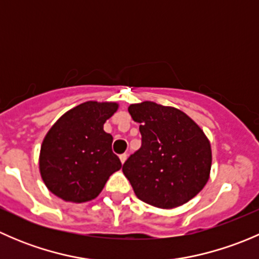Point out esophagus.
I'll list each match as a JSON object with an SVG mask.
<instances>
[{
  "label": "esophagus",
  "instance_id": "1",
  "mask_svg": "<svg viewBox=\"0 0 259 259\" xmlns=\"http://www.w3.org/2000/svg\"><path fill=\"white\" fill-rule=\"evenodd\" d=\"M126 159H127V154H121V155H120V161H121V164H124L125 161H126Z\"/></svg>",
  "mask_w": 259,
  "mask_h": 259
}]
</instances>
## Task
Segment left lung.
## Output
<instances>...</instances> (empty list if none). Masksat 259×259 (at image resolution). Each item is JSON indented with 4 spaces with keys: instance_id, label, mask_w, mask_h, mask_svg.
<instances>
[{
    "instance_id": "8db88e82",
    "label": "left lung",
    "mask_w": 259,
    "mask_h": 259,
    "mask_svg": "<svg viewBox=\"0 0 259 259\" xmlns=\"http://www.w3.org/2000/svg\"><path fill=\"white\" fill-rule=\"evenodd\" d=\"M140 124L142 148L122 166V173L143 202L171 209L195 197L210 177V142L202 127L173 106L153 101L132 104Z\"/></svg>"
}]
</instances>
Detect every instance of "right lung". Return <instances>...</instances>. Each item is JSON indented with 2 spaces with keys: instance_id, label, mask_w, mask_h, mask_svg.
Wrapping results in <instances>:
<instances>
[{
  "instance_id": "right-lung-1",
  "label": "right lung",
  "mask_w": 259,
  "mask_h": 259,
  "mask_svg": "<svg viewBox=\"0 0 259 259\" xmlns=\"http://www.w3.org/2000/svg\"><path fill=\"white\" fill-rule=\"evenodd\" d=\"M119 109L114 101H86L50 127L40 149L38 169L46 188L65 202L93 200L109 177L120 170L104 124Z\"/></svg>"
}]
</instances>
